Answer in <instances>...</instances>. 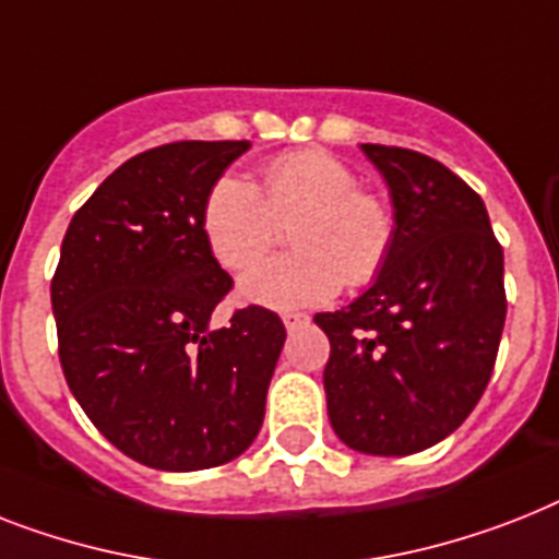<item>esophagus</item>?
Here are the masks:
<instances>
[{
  "label": "esophagus",
  "instance_id": "esophagus-1",
  "mask_svg": "<svg viewBox=\"0 0 559 559\" xmlns=\"http://www.w3.org/2000/svg\"><path fill=\"white\" fill-rule=\"evenodd\" d=\"M310 321V316H304V312H284V326L287 330H295V326H301Z\"/></svg>",
  "mask_w": 559,
  "mask_h": 559
}]
</instances>
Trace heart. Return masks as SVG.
Instances as JSON below:
<instances>
[{
  "label": "heart",
  "mask_w": 559,
  "mask_h": 559,
  "mask_svg": "<svg viewBox=\"0 0 559 559\" xmlns=\"http://www.w3.org/2000/svg\"><path fill=\"white\" fill-rule=\"evenodd\" d=\"M284 223L294 225L299 252L249 270L238 284L243 301L293 310L330 301L342 281L365 287L384 270L396 238L388 203L361 192L356 171L319 148L266 163L261 189L238 175L217 177L203 201V238L233 272L263 257Z\"/></svg>",
  "instance_id": "1"
}]
</instances>
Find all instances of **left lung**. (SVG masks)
I'll list each match as a JSON object with an SVG mask.
<instances>
[{
    "mask_svg": "<svg viewBox=\"0 0 559 559\" xmlns=\"http://www.w3.org/2000/svg\"><path fill=\"white\" fill-rule=\"evenodd\" d=\"M390 189L396 238L367 293L316 324L330 338L326 413L370 456L442 442L488 388L506 326L502 247L483 198L448 166L399 146H361Z\"/></svg>",
    "mask_w": 559,
    "mask_h": 559,
    "instance_id": "left-lung-1",
    "label": "left lung"
}]
</instances>
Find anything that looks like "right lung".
I'll return each instance as SVG.
<instances>
[{
  "instance_id": "add662e5",
  "label": "right lung",
  "mask_w": 559,
  "mask_h": 559,
  "mask_svg": "<svg viewBox=\"0 0 559 559\" xmlns=\"http://www.w3.org/2000/svg\"><path fill=\"white\" fill-rule=\"evenodd\" d=\"M247 140H183L126 160L71 217L51 281L59 361L94 428L157 471H203L255 442L287 330L247 307L212 330L233 278L201 229Z\"/></svg>"
}]
</instances>
